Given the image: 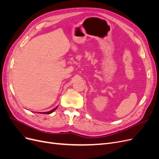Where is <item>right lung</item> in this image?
<instances>
[{
    "label": "right lung",
    "mask_w": 159,
    "mask_h": 159,
    "mask_svg": "<svg viewBox=\"0 0 159 159\" xmlns=\"http://www.w3.org/2000/svg\"><path fill=\"white\" fill-rule=\"evenodd\" d=\"M57 108V106L56 108L53 109L52 110L50 111H47V112H42V113H43V114H50V113H52V112H54V111H55V110H56Z\"/></svg>",
    "instance_id": "1"
}]
</instances>
